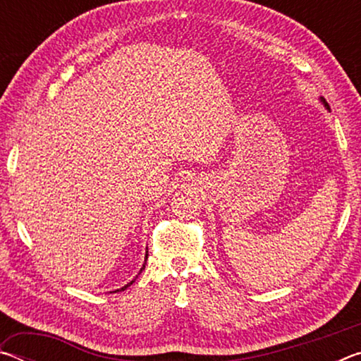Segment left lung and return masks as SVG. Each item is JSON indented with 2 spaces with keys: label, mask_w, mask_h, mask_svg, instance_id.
Returning a JSON list of instances; mask_svg holds the SVG:
<instances>
[{
  "label": "left lung",
  "mask_w": 361,
  "mask_h": 361,
  "mask_svg": "<svg viewBox=\"0 0 361 361\" xmlns=\"http://www.w3.org/2000/svg\"><path fill=\"white\" fill-rule=\"evenodd\" d=\"M320 100H322V103H323V105H325L328 109H329V105H328V103L325 102V99H323V97H320Z\"/></svg>",
  "instance_id": "left-lung-1"
}]
</instances>
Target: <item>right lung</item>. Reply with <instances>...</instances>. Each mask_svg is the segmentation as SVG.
<instances>
[{
	"mask_svg": "<svg viewBox=\"0 0 361 361\" xmlns=\"http://www.w3.org/2000/svg\"><path fill=\"white\" fill-rule=\"evenodd\" d=\"M146 250H148V248H146ZM146 258H148V252H146ZM146 258H145V264H146ZM145 264H143V267H142V269H140V272H142V271H143V269H145ZM140 272H138V276H140ZM138 276H137V277H138ZM137 277H135V279H137ZM135 279H133L130 283H127V285H124V286H122V288H119V290H116V291H113V293H118V291H124V290L127 288V286H130V285H132L133 282H135Z\"/></svg>",
	"mask_w": 361,
	"mask_h": 361,
	"instance_id": "right-lung-1",
	"label": "right lung"
}]
</instances>
